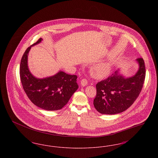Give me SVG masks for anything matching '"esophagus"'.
I'll return each mask as SVG.
<instances>
[{
  "label": "esophagus",
  "instance_id": "esophagus-1",
  "mask_svg": "<svg viewBox=\"0 0 158 158\" xmlns=\"http://www.w3.org/2000/svg\"><path fill=\"white\" fill-rule=\"evenodd\" d=\"M81 84L82 86H85L88 85V81L85 79H83L81 81Z\"/></svg>",
  "mask_w": 158,
  "mask_h": 158
}]
</instances>
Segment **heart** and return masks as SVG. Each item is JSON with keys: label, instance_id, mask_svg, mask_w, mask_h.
<instances>
[{"label": "heart", "instance_id": "b5f03b06", "mask_svg": "<svg viewBox=\"0 0 158 158\" xmlns=\"http://www.w3.org/2000/svg\"><path fill=\"white\" fill-rule=\"evenodd\" d=\"M111 69V65L106 62H102L93 66L91 71L94 76L101 79L108 75Z\"/></svg>", "mask_w": 158, "mask_h": 158}]
</instances>
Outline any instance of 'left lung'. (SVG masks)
Instances as JSON below:
<instances>
[{"label":"left lung","mask_w":158,"mask_h":158,"mask_svg":"<svg viewBox=\"0 0 158 158\" xmlns=\"http://www.w3.org/2000/svg\"><path fill=\"white\" fill-rule=\"evenodd\" d=\"M139 69L135 75L125 77L118 69L107 79L98 82L94 105L102 114H116L126 111L139 97L144 81L146 69L142 58L136 59Z\"/></svg>","instance_id":"left-lung-1"}]
</instances>
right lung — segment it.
I'll list each match as a JSON object with an SVG mask.
<instances>
[{"mask_svg":"<svg viewBox=\"0 0 158 158\" xmlns=\"http://www.w3.org/2000/svg\"><path fill=\"white\" fill-rule=\"evenodd\" d=\"M42 40L40 38L23 54L19 70L21 81L23 90L34 105L47 111L59 110L67 104L78 89L77 76L60 70L54 75L38 78L31 73L28 65V53L32 46L40 44Z\"/></svg>","mask_w":158,"mask_h":158,"instance_id":"obj_1","label":"right lung"}]
</instances>
